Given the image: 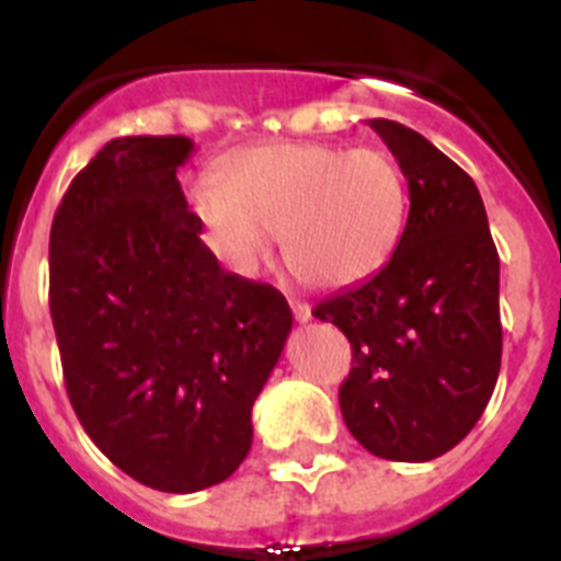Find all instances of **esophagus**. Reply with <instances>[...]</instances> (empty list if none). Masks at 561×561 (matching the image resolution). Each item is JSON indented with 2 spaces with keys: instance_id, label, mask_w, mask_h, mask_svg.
Listing matches in <instances>:
<instances>
[{
  "instance_id": "1",
  "label": "esophagus",
  "mask_w": 561,
  "mask_h": 561,
  "mask_svg": "<svg viewBox=\"0 0 561 561\" xmlns=\"http://www.w3.org/2000/svg\"><path fill=\"white\" fill-rule=\"evenodd\" d=\"M291 304V311H295V320L297 323H309L311 320V309L306 304H300V300H289Z\"/></svg>"
}]
</instances>
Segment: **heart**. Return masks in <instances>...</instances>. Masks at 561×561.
I'll use <instances>...</instances> for the list:
<instances>
[{"instance_id": "1", "label": "heart", "mask_w": 561, "mask_h": 561, "mask_svg": "<svg viewBox=\"0 0 561 561\" xmlns=\"http://www.w3.org/2000/svg\"><path fill=\"white\" fill-rule=\"evenodd\" d=\"M191 205L238 272H255L280 236L304 284L340 289L388 264L408 225V185L379 148L280 142L236 153Z\"/></svg>"}]
</instances>
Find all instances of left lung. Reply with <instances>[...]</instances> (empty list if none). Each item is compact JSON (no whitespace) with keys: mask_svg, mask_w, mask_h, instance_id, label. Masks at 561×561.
Listing matches in <instances>:
<instances>
[{"mask_svg":"<svg viewBox=\"0 0 561 561\" xmlns=\"http://www.w3.org/2000/svg\"><path fill=\"white\" fill-rule=\"evenodd\" d=\"M410 191L408 225L374 277L311 314L348 336L345 427L385 460L424 463L458 447L497 385L500 257L478 185L427 137L376 117Z\"/></svg>","mask_w":561,"mask_h":561,"instance_id":"8db88e82","label":"left lung"}]
</instances>
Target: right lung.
<instances>
[{"label": "right lung", "instance_id": "add662e5", "mask_svg": "<svg viewBox=\"0 0 561 561\" xmlns=\"http://www.w3.org/2000/svg\"><path fill=\"white\" fill-rule=\"evenodd\" d=\"M187 137H117L78 173L49 230V314L95 447L171 494L236 472L252 404L291 331L286 297L227 272L176 171Z\"/></svg>", "mask_w": 561, "mask_h": 561}]
</instances>
